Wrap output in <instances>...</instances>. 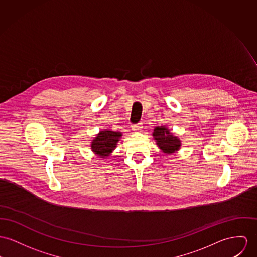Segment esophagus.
Masks as SVG:
<instances>
[{"label":"esophagus","mask_w":257,"mask_h":257,"mask_svg":"<svg viewBox=\"0 0 257 257\" xmlns=\"http://www.w3.org/2000/svg\"><path fill=\"white\" fill-rule=\"evenodd\" d=\"M142 128H143V124L142 123H137V124H134V125H132V130L133 131H141L142 130Z\"/></svg>","instance_id":"34e87169"}]
</instances>
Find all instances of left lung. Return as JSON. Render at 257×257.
Segmentation results:
<instances>
[{"mask_svg": "<svg viewBox=\"0 0 257 257\" xmlns=\"http://www.w3.org/2000/svg\"><path fill=\"white\" fill-rule=\"evenodd\" d=\"M155 140L157 141L158 147L166 154L174 153L175 151L179 150L181 143L180 140L173 136L167 128L164 126L156 127L153 133Z\"/></svg>", "mask_w": 257, "mask_h": 257, "instance_id": "obj_1", "label": "left lung"}]
</instances>
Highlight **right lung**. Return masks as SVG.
I'll return each instance as SVG.
<instances>
[{
    "label": "right lung",
    "mask_w": 257,
    "mask_h": 257,
    "mask_svg": "<svg viewBox=\"0 0 257 257\" xmlns=\"http://www.w3.org/2000/svg\"><path fill=\"white\" fill-rule=\"evenodd\" d=\"M120 132H114L110 130L100 131L97 137L92 142V150L101 158H106L118 143L121 137Z\"/></svg>",
    "instance_id": "1"
}]
</instances>
